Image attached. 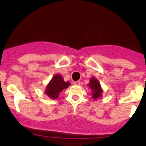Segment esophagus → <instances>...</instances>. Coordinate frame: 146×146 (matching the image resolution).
I'll use <instances>...</instances> for the list:
<instances>
[{"instance_id": "obj_1", "label": "esophagus", "mask_w": 146, "mask_h": 146, "mask_svg": "<svg viewBox=\"0 0 146 146\" xmlns=\"http://www.w3.org/2000/svg\"><path fill=\"white\" fill-rule=\"evenodd\" d=\"M74 85H77V86H79V85H80V81L74 82Z\"/></svg>"}]
</instances>
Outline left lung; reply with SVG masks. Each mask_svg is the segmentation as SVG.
Here are the masks:
<instances>
[{
	"mask_svg": "<svg viewBox=\"0 0 146 146\" xmlns=\"http://www.w3.org/2000/svg\"><path fill=\"white\" fill-rule=\"evenodd\" d=\"M88 85L90 88L91 90H92L91 95H92V97L94 100H97L98 99H100V98H102L103 90L102 88L99 80L96 78H91L90 80V82L88 84Z\"/></svg>",
	"mask_w": 146,
	"mask_h": 146,
	"instance_id": "1",
	"label": "left lung"
}]
</instances>
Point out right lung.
<instances>
[{
  "instance_id": "obj_1",
  "label": "right lung",
  "mask_w": 146,
  "mask_h": 146,
  "mask_svg": "<svg viewBox=\"0 0 146 146\" xmlns=\"http://www.w3.org/2000/svg\"><path fill=\"white\" fill-rule=\"evenodd\" d=\"M70 85V82H65L61 75L58 73L53 76L46 87L44 92L49 98L56 100L58 98L61 91L68 88Z\"/></svg>"
}]
</instances>
